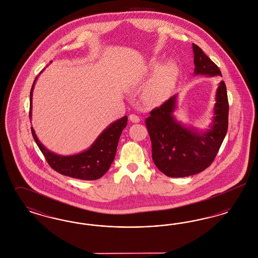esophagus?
<instances>
[{
    "mask_svg": "<svg viewBox=\"0 0 258 258\" xmlns=\"http://www.w3.org/2000/svg\"><path fill=\"white\" fill-rule=\"evenodd\" d=\"M130 120H131V122H133V123H139V122H140V117L137 116V115H135V114H131V115H130Z\"/></svg>",
    "mask_w": 258,
    "mask_h": 258,
    "instance_id": "34e87169",
    "label": "esophagus"
}]
</instances>
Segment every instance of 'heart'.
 Masks as SVG:
<instances>
[{
    "label": "heart",
    "instance_id": "1",
    "mask_svg": "<svg viewBox=\"0 0 258 258\" xmlns=\"http://www.w3.org/2000/svg\"><path fill=\"white\" fill-rule=\"evenodd\" d=\"M159 70V64L154 63L152 66V71L155 73ZM177 74V66L173 61H168L161 66L157 74V77L148 90L147 97L149 99H156L161 97L165 91L174 81Z\"/></svg>",
    "mask_w": 258,
    "mask_h": 258
}]
</instances>
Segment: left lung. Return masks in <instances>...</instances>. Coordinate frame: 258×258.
Listing matches in <instances>:
<instances>
[{
	"label": "left lung",
	"mask_w": 258,
	"mask_h": 258,
	"mask_svg": "<svg viewBox=\"0 0 258 258\" xmlns=\"http://www.w3.org/2000/svg\"><path fill=\"white\" fill-rule=\"evenodd\" d=\"M195 74L221 76L219 67L192 43ZM177 95L151 111L145 121L152 142L156 166L168 177L182 178L205 170L214 161L228 128L229 104L226 86L221 81L217 90L211 128L198 133L186 127L173 116Z\"/></svg>",
	"instance_id": "left-lung-1"
}]
</instances>
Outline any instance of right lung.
Returning <instances> with one entry per match:
<instances>
[{
  "label": "right lung",
  "instance_id": "right-lung-1",
  "mask_svg": "<svg viewBox=\"0 0 258 258\" xmlns=\"http://www.w3.org/2000/svg\"><path fill=\"white\" fill-rule=\"evenodd\" d=\"M37 78L36 77L30 93V118L32 117L33 90ZM126 123V116L110 123L99 135L91 147L80 154L73 156H61L52 153L39 142L33 127H31V131L37 146L51 168L64 176L93 181L99 179L108 171L111 163L115 159L118 142Z\"/></svg>",
  "mask_w": 258,
  "mask_h": 258
}]
</instances>
